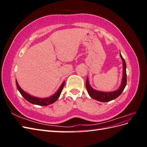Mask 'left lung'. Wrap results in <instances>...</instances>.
I'll use <instances>...</instances> for the list:
<instances>
[{"mask_svg": "<svg viewBox=\"0 0 147 147\" xmlns=\"http://www.w3.org/2000/svg\"><path fill=\"white\" fill-rule=\"evenodd\" d=\"M119 56L121 57L122 62H123V77L121 80V85L119 86V88L117 89V90L113 91H110V92H104V91H97L93 89L90 83H89L88 78L87 77L86 81V87L88 92L91 98L94 99L96 100H98L100 102H109L110 100H114L121 94L123 91L124 89L125 88L127 83V75H126V64L124 61V58L123 57L121 53H119Z\"/></svg>", "mask_w": 147, "mask_h": 147, "instance_id": "obj_1", "label": "left lung"}]
</instances>
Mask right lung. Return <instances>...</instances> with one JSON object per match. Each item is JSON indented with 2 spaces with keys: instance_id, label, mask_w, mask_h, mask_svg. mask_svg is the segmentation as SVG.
<instances>
[{
  "instance_id": "right-lung-1",
  "label": "right lung",
  "mask_w": 147,
  "mask_h": 147,
  "mask_svg": "<svg viewBox=\"0 0 147 147\" xmlns=\"http://www.w3.org/2000/svg\"><path fill=\"white\" fill-rule=\"evenodd\" d=\"M16 86H17L18 90V91L21 93V94L23 96V97L26 100L32 104L41 105V106H46L50 104H52L53 103H54V102H55L57 99H58V98L61 95L62 90H63V87L64 86L65 81L62 83L61 86L58 89V90L57 91L56 93H55V94L52 95L51 96L49 97H45V98H40V97H34L33 96L29 94L28 93L25 92L23 90H22L21 87L19 86V84L18 83L16 80Z\"/></svg>"
}]
</instances>
